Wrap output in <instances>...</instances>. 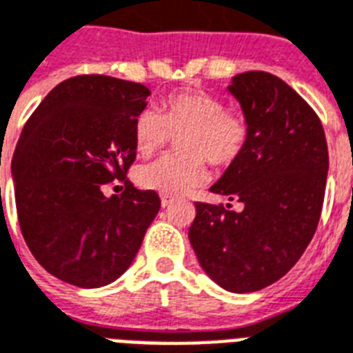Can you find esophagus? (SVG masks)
<instances>
[{
  "mask_svg": "<svg viewBox=\"0 0 353 353\" xmlns=\"http://www.w3.org/2000/svg\"><path fill=\"white\" fill-rule=\"evenodd\" d=\"M173 196H169V194H162L160 196V204H162V208H169V205L173 204Z\"/></svg>",
  "mask_w": 353,
  "mask_h": 353,
  "instance_id": "esophagus-1",
  "label": "esophagus"
}]
</instances>
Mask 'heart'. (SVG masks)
<instances>
[{
    "label": "heart",
    "mask_w": 353,
    "mask_h": 353,
    "mask_svg": "<svg viewBox=\"0 0 353 353\" xmlns=\"http://www.w3.org/2000/svg\"><path fill=\"white\" fill-rule=\"evenodd\" d=\"M182 140L185 157H162L137 171L143 190L162 194H185L204 184L210 173L205 159L228 165L241 154L246 142V125L225 112L221 100L202 91L171 94L165 112L148 107L134 122V142L142 154L162 149L173 137Z\"/></svg>",
    "instance_id": "b5f03b06"
}]
</instances>
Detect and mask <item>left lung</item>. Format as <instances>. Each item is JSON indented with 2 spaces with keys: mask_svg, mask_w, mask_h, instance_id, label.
I'll list each match as a JSON object with an SVG mask.
<instances>
[{
  "mask_svg": "<svg viewBox=\"0 0 353 353\" xmlns=\"http://www.w3.org/2000/svg\"><path fill=\"white\" fill-rule=\"evenodd\" d=\"M228 91L244 114L246 142L210 191L239 200L244 210L196 202L190 242L213 283L250 293L284 277L312 241L323 210L328 148L314 109L277 76L242 72Z\"/></svg>",
  "mask_w": 353,
  "mask_h": 353,
  "instance_id": "left-lung-1",
  "label": "left lung"
}]
</instances>
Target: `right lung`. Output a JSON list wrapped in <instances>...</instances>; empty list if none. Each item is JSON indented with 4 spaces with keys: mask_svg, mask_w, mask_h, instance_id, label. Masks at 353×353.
Instances as JSON below:
<instances>
[{
    "mask_svg": "<svg viewBox=\"0 0 353 353\" xmlns=\"http://www.w3.org/2000/svg\"><path fill=\"white\" fill-rule=\"evenodd\" d=\"M149 94L134 81L74 76L21 131L10 165L19 228L34 259L63 283L100 288L122 277L159 213V194L125 180ZM112 179L126 190L105 197Z\"/></svg>",
    "mask_w": 353,
    "mask_h": 353,
    "instance_id": "add662e5",
    "label": "right lung"
}]
</instances>
